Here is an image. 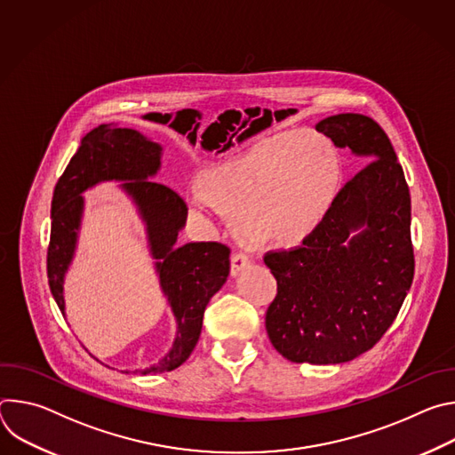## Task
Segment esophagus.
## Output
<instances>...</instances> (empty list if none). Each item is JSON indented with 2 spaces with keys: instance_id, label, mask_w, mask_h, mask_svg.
<instances>
[{
  "instance_id": "34e87169",
  "label": "esophagus",
  "mask_w": 455,
  "mask_h": 455,
  "mask_svg": "<svg viewBox=\"0 0 455 455\" xmlns=\"http://www.w3.org/2000/svg\"><path fill=\"white\" fill-rule=\"evenodd\" d=\"M248 265H250L248 255H244V253H234V255L230 257V274L235 277V275H239Z\"/></svg>"
}]
</instances>
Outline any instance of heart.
<instances>
[{
  "label": "heart",
  "instance_id": "1",
  "mask_svg": "<svg viewBox=\"0 0 455 455\" xmlns=\"http://www.w3.org/2000/svg\"><path fill=\"white\" fill-rule=\"evenodd\" d=\"M340 181L342 160L328 137L286 132L205 171L192 205L228 216L248 244L288 248L320 227Z\"/></svg>",
  "mask_w": 455,
  "mask_h": 455
}]
</instances>
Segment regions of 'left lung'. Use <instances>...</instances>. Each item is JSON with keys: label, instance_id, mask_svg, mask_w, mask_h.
<instances>
[{"label": "left lung", "instance_id": "8db88e82", "mask_svg": "<svg viewBox=\"0 0 455 455\" xmlns=\"http://www.w3.org/2000/svg\"><path fill=\"white\" fill-rule=\"evenodd\" d=\"M315 127L369 164L300 246L265 255L277 279L267 333L286 360L330 365L355 360L391 328L412 284L414 250L409 187L383 129L360 113Z\"/></svg>", "mask_w": 455, "mask_h": 455}]
</instances>
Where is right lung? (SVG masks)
Returning a JSON list of instances; mask_svg holds the SVG:
<instances>
[{
  "label": "right lung",
  "instance_id": "add662e5",
  "mask_svg": "<svg viewBox=\"0 0 455 455\" xmlns=\"http://www.w3.org/2000/svg\"><path fill=\"white\" fill-rule=\"evenodd\" d=\"M162 153L160 144L137 129L106 124L92 129L55 185L46 259L50 291L60 313L67 315L64 277L77 248L83 194L104 181H124L118 187L133 202L146 227L155 272L176 320L172 347L151 367L135 371L142 374L172 371L190 356L202 333L205 307L230 272L228 246L214 241L176 244L187 223V205L172 188L153 181L162 167Z\"/></svg>",
  "mask_w": 455,
  "mask_h": 455
}]
</instances>
